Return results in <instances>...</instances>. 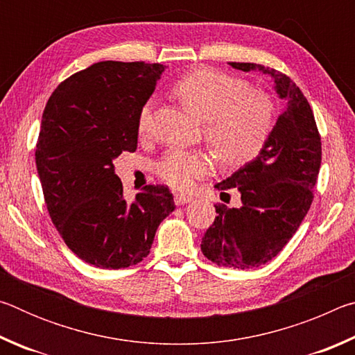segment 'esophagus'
I'll return each mask as SVG.
<instances>
[{
  "label": "esophagus",
  "instance_id": "esophagus-1",
  "mask_svg": "<svg viewBox=\"0 0 355 355\" xmlns=\"http://www.w3.org/2000/svg\"><path fill=\"white\" fill-rule=\"evenodd\" d=\"M191 200H192L191 196L180 194V192H175V194H173V202H175L177 205H186V203H189Z\"/></svg>",
  "mask_w": 355,
  "mask_h": 355
}]
</instances>
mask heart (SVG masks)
Segmentation results:
<instances>
[{"instance_id": "heart-1", "label": "heart", "mask_w": 355, "mask_h": 355, "mask_svg": "<svg viewBox=\"0 0 355 355\" xmlns=\"http://www.w3.org/2000/svg\"><path fill=\"white\" fill-rule=\"evenodd\" d=\"M173 94L203 122L205 139L225 164H244L260 153L272 130V103L260 92H248L244 81L214 69H197L173 84ZM152 101L141 107L137 130L146 135ZM211 159L202 152L172 148L156 164V173L172 188L184 189L207 177Z\"/></svg>"}]
</instances>
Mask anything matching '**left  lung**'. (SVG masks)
<instances>
[{"label":"left lung","instance_id":"obj_1","mask_svg":"<svg viewBox=\"0 0 355 355\" xmlns=\"http://www.w3.org/2000/svg\"><path fill=\"white\" fill-rule=\"evenodd\" d=\"M241 71L271 76L285 110L254 159L214 184L224 194L235 188L241 207L216 205V219L200 249L218 266L252 269L285 248L313 200L321 166V137L313 111L300 89L280 71L250 62H228Z\"/></svg>","mask_w":355,"mask_h":355}]
</instances>
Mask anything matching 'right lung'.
<instances>
[{"label":"right lung","mask_w":355,"mask_h":355,"mask_svg":"<svg viewBox=\"0 0 355 355\" xmlns=\"http://www.w3.org/2000/svg\"><path fill=\"white\" fill-rule=\"evenodd\" d=\"M161 64L103 61L71 75L46 101L35 166L53 224L69 249L101 269L150 254L175 209L167 186L148 184L127 202L114 169L137 148V117L164 71Z\"/></svg>","instance_id":"obj_1"}]
</instances>
